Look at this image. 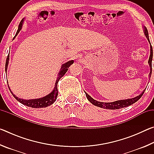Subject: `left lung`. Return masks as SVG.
Returning <instances> with one entry per match:
<instances>
[{"mask_svg": "<svg viewBox=\"0 0 154 154\" xmlns=\"http://www.w3.org/2000/svg\"><path fill=\"white\" fill-rule=\"evenodd\" d=\"M144 28V34L146 37H147V40L150 43L149 39V35H148V31L146 27H143ZM152 58H153V49H152V47L151 45L150 47V56H149V61H148V63L149 64L150 66V72L149 76L151 77V75H152ZM145 90L143 91V92L139 94V96H136V97L132 98H130V99H126V100H117L115 101V102H112V103H102V102H98V101L94 100L93 99L91 96L85 92V96L88 98V100L90 101V102L92 104V105L99 106L100 108H104V109H122L124 107H126V106H128L130 105H132L134 103H136L137 100H139V99L141 98V96H143V94H144Z\"/></svg>", "mask_w": 154, "mask_h": 154, "instance_id": "obj_1", "label": "left lung"}]
</instances>
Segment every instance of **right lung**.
<instances>
[{
  "instance_id": "add662e5",
  "label": "right lung",
  "mask_w": 154,
  "mask_h": 154,
  "mask_svg": "<svg viewBox=\"0 0 154 154\" xmlns=\"http://www.w3.org/2000/svg\"><path fill=\"white\" fill-rule=\"evenodd\" d=\"M23 22H24V19H22V21L20 22L19 27H18V30H17L16 35H15V36H16V35L18 33H19L21 29H22ZM15 36H14V38H15ZM9 55L7 56V58L6 60V63H5V71L6 72H7V66H8V64H9ZM73 62H74L73 60H70L69 62H67L66 63L62 64L60 71L59 73H58V77H57L54 89L50 94H49L48 95L44 96V97H43V98H36V99H31V100H24V99H21V98H19L18 97H17L16 96L13 94L11 90H10L9 85H8L9 89L10 90V92H11V93L12 94V95L14 96V97L16 99L17 101H19L20 103L23 104V105H26L27 106H30V107H32V108L47 107V106L52 105V104H53L56 100L57 96H58V88H57V85H58V83L59 82V80L64 76V74L66 73L68 71V68L71 66V65L73 63Z\"/></svg>"
}]
</instances>
